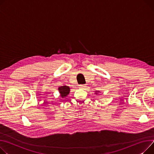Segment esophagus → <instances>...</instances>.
Wrapping results in <instances>:
<instances>
[{
	"label": "esophagus",
	"mask_w": 154,
	"mask_h": 154,
	"mask_svg": "<svg viewBox=\"0 0 154 154\" xmlns=\"http://www.w3.org/2000/svg\"><path fill=\"white\" fill-rule=\"evenodd\" d=\"M87 85H85V84H83V85H79V87L80 88H82V89H85L86 88V86Z\"/></svg>",
	"instance_id": "esophagus-1"
}]
</instances>
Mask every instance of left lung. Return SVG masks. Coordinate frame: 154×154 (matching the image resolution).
I'll return each mask as SVG.
<instances>
[{
    "instance_id": "obj_1",
    "label": "left lung",
    "mask_w": 154,
    "mask_h": 154,
    "mask_svg": "<svg viewBox=\"0 0 154 154\" xmlns=\"http://www.w3.org/2000/svg\"><path fill=\"white\" fill-rule=\"evenodd\" d=\"M95 94H97V93H95Z\"/></svg>"
}]
</instances>
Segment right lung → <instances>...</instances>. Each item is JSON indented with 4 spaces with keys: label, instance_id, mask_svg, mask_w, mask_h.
<instances>
[{
    "label": "right lung",
    "instance_id": "right-lung-1",
    "mask_svg": "<svg viewBox=\"0 0 154 154\" xmlns=\"http://www.w3.org/2000/svg\"><path fill=\"white\" fill-rule=\"evenodd\" d=\"M59 92L60 94V96L62 97H66L70 91V88L67 86H63V87H60L59 88Z\"/></svg>",
    "mask_w": 154,
    "mask_h": 154
}]
</instances>
